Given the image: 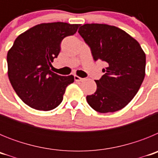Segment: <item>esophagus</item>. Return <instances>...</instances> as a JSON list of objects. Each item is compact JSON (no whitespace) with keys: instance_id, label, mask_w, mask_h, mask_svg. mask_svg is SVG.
<instances>
[{"instance_id":"1","label":"esophagus","mask_w":158,"mask_h":158,"mask_svg":"<svg viewBox=\"0 0 158 158\" xmlns=\"http://www.w3.org/2000/svg\"><path fill=\"white\" fill-rule=\"evenodd\" d=\"M74 80L76 81H83L84 78H81V77H78V76H77V75H75Z\"/></svg>"}]
</instances>
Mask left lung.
<instances>
[{"mask_svg": "<svg viewBox=\"0 0 158 158\" xmlns=\"http://www.w3.org/2000/svg\"><path fill=\"white\" fill-rule=\"evenodd\" d=\"M78 33L91 49L95 61L107 64L96 91L86 96L88 104L100 113L123 108L135 97L146 74V54L139 42L126 31L104 23H86Z\"/></svg>", "mask_w": 158, "mask_h": 158, "instance_id": "obj_1", "label": "left lung"}]
</instances>
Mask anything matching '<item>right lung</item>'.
<instances>
[{
  "mask_svg": "<svg viewBox=\"0 0 158 158\" xmlns=\"http://www.w3.org/2000/svg\"><path fill=\"white\" fill-rule=\"evenodd\" d=\"M80 24L43 23L19 35L7 54L8 75L12 88L25 104L50 111L63 100L74 77L60 76L51 70L64 38L73 35Z\"/></svg>",
  "mask_w": 158,
  "mask_h": 158,
  "instance_id": "right-lung-1",
  "label": "right lung"
}]
</instances>
